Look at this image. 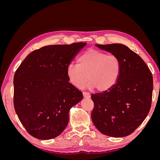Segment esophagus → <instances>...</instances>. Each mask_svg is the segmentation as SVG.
<instances>
[{
    "instance_id": "34e87169",
    "label": "esophagus",
    "mask_w": 160,
    "mask_h": 160,
    "mask_svg": "<svg viewBox=\"0 0 160 160\" xmlns=\"http://www.w3.org/2000/svg\"><path fill=\"white\" fill-rule=\"evenodd\" d=\"M83 95L84 98H89L91 97V94L89 93H88V92H85V91L83 92Z\"/></svg>"
}]
</instances>
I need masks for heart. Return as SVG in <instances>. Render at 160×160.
<instances>
[{
    "label": "heart",
    "mask_w": 160,
    "mask_h": 160,
    "mask_svg": "<svg viewBox=\"0 0 160 160\" xmlns=\"http://www.w3.org/2000/svg\"><path fill=\"white\" fill-rule=\"evenodd\" d=\"M121 67L117 56L89 49L79 57L78 63L67 66L66 72L69 82L75 87L83 88L88 79L89 88L105 92L117 83Z\"/></svg>",
    "instance_id": "b5f03b06"
}]
</instances>
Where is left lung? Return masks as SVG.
I'll list each match as a JSON object with an SVG mask.
<instances>
[{"label":"left lung","mask_w":160,"mask_h":160,"mask_svg":"<svg viewBox=\"0 0 160 160\" xmlns=\"http://www.w3.org/2000/svg\"><path fill=\"white\" fill-rule=\"evenodd\" d=\"M96 46L117 56L122 67L113 88L91 95L94 103L92 122L104 135L128 136L142 123L149 112L152 73L142 58L127 46L118 43Z\"/></svg>","instance_id":"1"}]
</instances>
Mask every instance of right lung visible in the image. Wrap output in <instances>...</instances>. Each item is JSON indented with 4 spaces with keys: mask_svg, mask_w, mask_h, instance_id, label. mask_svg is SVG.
Masks as SVG:
<instances>
[{
    "mask_svg": "<svg viewBox=\"0 0 160 160\" xmlns=\"http://www.w3.org/2000/svg\"><path fill=\"white\" fill-rule=\"evenodd\" d=\"M86 42L42 47L25 58L14 76V107L27 132L39 139L59 135L83 93L69 82L67 67Z\"/></svg>",
    "mask_w": 160,
    "mask_h": 160,
    "instance_id": "add662e5",
    "label": "right lung"
}]
</instances>
